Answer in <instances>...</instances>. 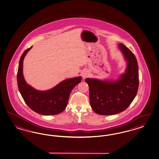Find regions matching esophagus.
Instances as JSON below:
<instances>
[{
	"label": "esophagus",
	"mask_w": 159,
	"mask_h": 159,
	"mask_svg": "<svg viewBox=\"0 0 159 159\" xmlns=\"http://www.w3.org/2000/svg\"><path fill=\"white\" fill-rule=\"evenodd\" d=\"M88 75H89V73H88V72H87V71H85V72H84V73H83V74H82V77L84 78L88 77Z\"/></svg>",
	"instance_id": "34e87169"
}]
</instances>
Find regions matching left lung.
Segmentation results:
<instances>
[{"label":"left lung","mask_w":159,"mask_h":159,"mask_svg":"<svg viewBox=\"0 0 159 159\" xmlns=\"http://www.w3.org/2000/svg\"><path fill=\"white\" fill-rule=\"evenodd\" d=\"M127 61L125 73L117 81L86 78L93 110L100 115H113L128 108L135 98L139 86L138 66L135 55L127 46L118 45Z\"/></svg>","instance_id":"left-lung-1"}]
</instances>
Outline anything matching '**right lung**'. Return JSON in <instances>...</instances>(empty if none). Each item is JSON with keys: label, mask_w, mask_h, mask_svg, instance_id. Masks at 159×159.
Wrapping results in <instances>:
<instances>
[{"label": "right lung", "mask_w": 159, "mask_h": 159, "mask_svg": "<svg viewBox=\"0 0 159 159\" xmlns=\"http://www.w3.org/2000/svg\"><path fill=\"white\" fill-rule=\"evenodd\" d=\"M31 48L25 50L20 59L17 72L18 89L25 103L35 112L43 115L58 114L67 107L70 93L81 81V77L65 80L50 90H36L28 85L23 77L24 58Z\"/></svg>", "instance_id": "right-lung-1"}]
</instances>
